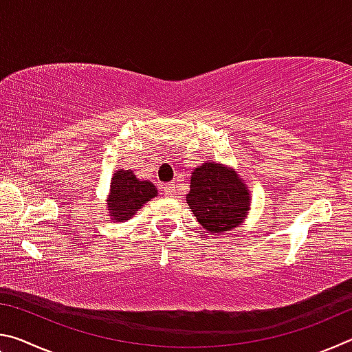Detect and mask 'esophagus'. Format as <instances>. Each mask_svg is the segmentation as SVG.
I'll list each match as a JSON object with an SVG mask.
<instances>
[{
  "mask_svg": "<svg viewBox=\"0 0 352 352\" xmlns=\"http://www.w3.org/2000/svg\"><path fill=\"white\" fill-rule=\"evenodd\" d=\"M164 194L168 195V197H177V189H175V184H166L164 186Z\"/></svg>",
  "mask_w": 352,
  "mask_h": 352,
  "instance_id": "esophagus-1",
  "label": "esophagus"
}]
</instances>
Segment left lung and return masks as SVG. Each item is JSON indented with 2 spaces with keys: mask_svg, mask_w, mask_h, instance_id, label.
<instances>
[{
  "mask_svg": "<svg viewBox=\"0 0 352 352\" xmlns=\"http://www.w3.org/2000/svg\"><path fill=\"white\" fill-rule=\"evenodd\" d=\"M186 201L208 233H223L245 219L250 192L233 170L208 162L194 169Z\"/></svg>",
  "mask_w": 352,
  "mask_h": 352,
  "instance_id": "obj_1",
  "label": "left lung"
}]
</instances>
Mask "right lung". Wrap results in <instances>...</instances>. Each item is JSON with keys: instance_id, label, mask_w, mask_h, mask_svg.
Listing matches in <instances>:
<instances>
[{"instance_id": "right-lung-1", "label": "right lung", "mask_w": 352, "mask_h": 352, "mask_svg": "<svg viewBox=\"0 0 352 352\" xmlns=\"http://www.w3.org/2000/svg\"><path fill=\"white\" fill-rule=\"evenodd\" d=\"M155 195H157V188L151 182H140L132 170H116L111 180L109 199L111 220L118 222V220L130 219Z\"/></svg>"}]
</instances>
